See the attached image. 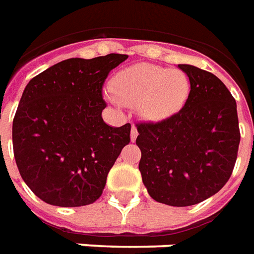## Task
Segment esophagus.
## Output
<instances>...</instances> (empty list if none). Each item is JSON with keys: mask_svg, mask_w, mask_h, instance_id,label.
Masks as SVG:
<instances>
[{"mask_svg": "<svg viewBox=\"0 0 254 254\" xmlns=\"http://www.w3.org/2000/svg\"><path fill=\"white\" fill-rule=\"evenodd\" d=\"M137 137V128L135 127V126H132V128H131V141H135Z\"/></svg>", "mask_w": 254, "mask_h": 254, "instance_id": "obj_1", "label": "esophagus"}]
</instances>
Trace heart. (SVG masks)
<instances>
[{"instance_id":"heart-1","label":"heart","mask_w":254,"mask_h":254,"mask_svg":"<svg viewBox=\"0 0 254 254\" xmlns=\"http://www.w3.org/2000/svg\"><path fill=\"white\" fill-rule=\"evenodd\" d=\"M118 102L140 105L149 121H161L181 110L190 94V80L182 70L153 64H136L118 72L110 82Z\"/></svg>"}]
</instances>
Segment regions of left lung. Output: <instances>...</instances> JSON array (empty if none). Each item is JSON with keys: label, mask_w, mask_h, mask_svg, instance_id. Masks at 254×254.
<instances>
[{"label": "left lung", "mask_w": 254, "mask_h": 254, "mask_svg": "<svg viewBox=\"0 0 254 254\" xmlns=\"http://www.w3.org/2000/svg\"><path fill=\"white\" fill-rule=\"evenodd\" d=\"M190 94L177 114L137 125L139 170L160 203L186 207L220 190L232 174L240 144L236 101L218 77L189 64Z\"/></svg>", "instance_id": "8db88e82"}]
</instances>
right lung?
<instances>
[{"mask_svg": "<svg viewBox=\"0 0 254 254\" xmlns=\"http://www.w3.org/2000/svg\"><path fill=\"white\" fill-rule=\"evenodd\" d=\"M127 55L73 58L30 80L13 121L18 170L46 203L80 207L98 199L107 174L129 143L131 125L102 119V85Z\"/></svg>", "mask_w": 254, "mask_h": 254, "instance_id": "add662e5", "label": "right lung"}]
</instances>
